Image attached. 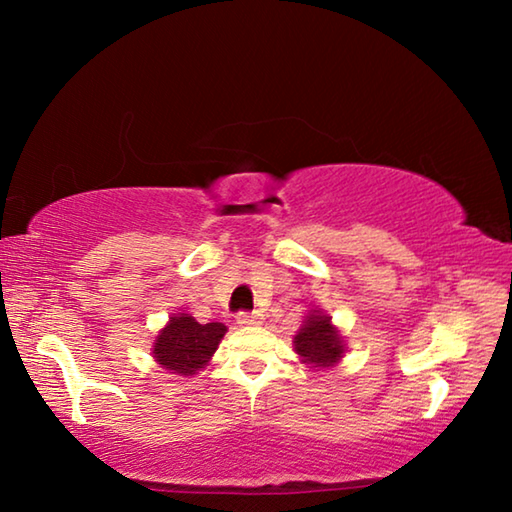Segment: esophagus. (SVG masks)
Masks as SVG:
<instances>
[{
    "instance_id": "obj_1",
    "label": "esophagus",
    "mask_w": 512,
    "mask_h": 512,
    "mask_svg": "<svg viewBox=\"0 0 512 512\" xmlns=\"http://www.w3.org/2000/svg\"><path fill=\"white\" fill-rule=\"evenodd\" d=\"M237 323L241 327H253V325H262L264 323V316L259 314V311H241L237 316Z\"/></svg>"
}]
</instances>
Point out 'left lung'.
<instances>
[{"instance_id": "left-lung-1", "label": "left lung", "mask_w": 512, "mask_h": 512, "mask_svg": "<svg viewBox=\"0 0 512 512\" xmlns=\"http://www.w3.org/2000/svg\"><path fill=\"white\" fill-rule=\"evenodd\" d=\"M293 345L300 354L302 363H311L314 368H329L343 359L345 345L339 329L332 325V316L314 309L305 318V323L293 336Z\"/></svg>"}]
</instances>
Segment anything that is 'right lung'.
Here are the masks:
<instances>
[{
    "label": "right lung",
    "instance_id": "add662e5",
    "mask_svg": "<svg viewBox=\"0 0 512 512\" xmlns=\"http://www.w3.org/2000/svg\"><path fill=\"white\" fill-rule=\"evenodd\" d=\"M228 332L223 323H196L194 316L176 314L160 329L153 343V357L162 368L176 375H196L207 366Z\"/></svg>",
    "mask_w": 512,
    "mask_h": 512
}]
</instances>
